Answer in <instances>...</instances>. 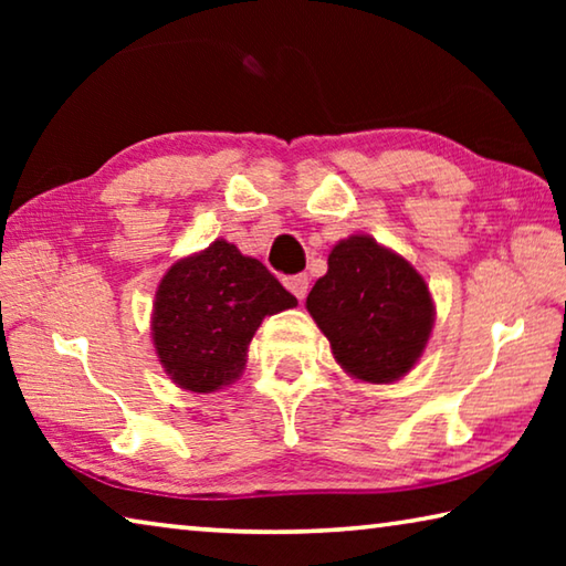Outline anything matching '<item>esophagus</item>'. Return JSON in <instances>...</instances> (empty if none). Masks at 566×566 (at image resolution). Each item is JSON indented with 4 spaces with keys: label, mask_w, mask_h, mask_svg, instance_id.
Returning <instances> with one entry per match:
<instances>
[{
    "label": "esophagus",
    "mask_w": 566,
    "mask_h": 566,
    "mask_svg": "<svg viewBox=\"0 0 566 566\" xmlns=\"http://www.w3.org/2000/svg\"><path fill=\"white\" fill-rule=\"evenodd\" d=\"M284 284H286V290H290L296 300H304L306 296V292H310V276L306 274H294V276H286L284 280Z\"/></svg>",
    "instance_id": "1"
}]
</instances>
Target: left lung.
Masks as SVG:
<instances>
[{
    "mask_svg": "<svg viewBox=\"0 0 566 566\" xmlns=\"http://www.w3.org/2000/svg\"><path fill=\"white\" fill-rule=\"evenodd\" d=\"M306 310L342 367L375 385L415 367L434 324L432 296L415 266L364 234L332 249Z\"/></svg>",
    "mask_w": 566,
    "mask_h": 566,
    "instance_id": "1",
    "label": "left lung"
}]
</instances>
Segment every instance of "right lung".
Returning <instances> with one entry per match:
<instances>
[{
  "label": "right lung",
  "mask_w": 566,
  "mask_h": 566,
  "mask_svg": "<svg viewBox=\"0 0 566 566\" xmlns=\"http://www.w3.org/2000/svg\"><path fill=\"white\" fill-rule=\"evenodd\" d=\"M296 296L260 260L217 239L165 274L151 339L167 375L189 391H214L242 375L247 347L266 314Z\"/></svg>",
  "instance_id": "obj_1"
}]
</instances>
